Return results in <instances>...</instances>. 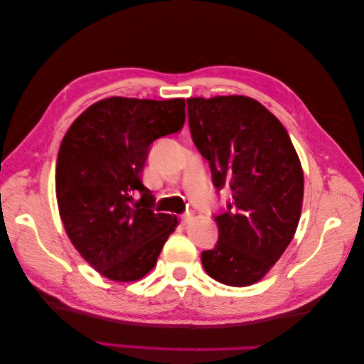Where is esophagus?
Returning a JSON list of instances; mask_svg holds the SVG:
<instances>
[{
  "label": "esophagus",
  "instance_id": "esophagus-1",
  "mask_svg": "<svg viewBox=\"0 0 364 364\" xmlns=\"http://www.w3.org/2000/svg\"><path fill=\"white\" fill-rule=\"evenodd\" d=\"M193 221V214L192 213H186V214H183V216H182V224H190V223H192Z\"/></svg>",
  "mask_w": 364,
  "mask_h": 364
}]
</instances>
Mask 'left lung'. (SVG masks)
<instances>
[{
    "label": "left lung",
    "instance_id": "1",
    "mask_svg": "<svg viewBox=\"0 0 364 364\" xmlns=\"http://www.w3.org/2000/svg\"><path fill=\"white\" fill-rule=\"evenodd\" d=\"M193 143L232 203L216 216L219 240L201 253L214 281L247 287L277 263L299 228L303 169L287 130L259 101L243 95L188 98Z\"/></svg>",
    "mask_w": 364,
    "mask_h": 364
}]
</instances>
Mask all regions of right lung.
Wrapping results in <instances>:
<instances>
[{
  "mask_svg": "<svg viewBox=\"0 0 364 364\" xmlns=\"http://www.w3.org/2000/svg\"><path fill=\"white\" fill-rule=\"evenodd\" d=\"M183 122V98L111 97L83 111L64 135L56 163L59 216L82 258L111 281L145 277L177 228L176 216L154 213L141 172L151 143Z\"/></svg>",
  "mask_w": 364,
  "mask_h": 364,
  "instance_id": "1",
  "label": "right lung"
}]
</instances>
